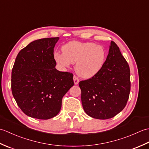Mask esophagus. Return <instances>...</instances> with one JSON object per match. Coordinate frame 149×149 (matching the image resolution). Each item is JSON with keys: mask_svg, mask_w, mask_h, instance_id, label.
<instances>
[{"mask_svg": "<svg viewBox=\"0 0 149 149\" xmlns=\"http://www.w3.org/2000/svg\"><path fill=\"white\" fill-rule=\"evenodd\" d=\"M74 82L75 84H77L79 83V79L77 78V77L75 76V75H74Z\"/></svg>", "mask_w": 149, "mask_h": 149, "instance_id": "34e87169", "label": "esophagus"}]
</instances>
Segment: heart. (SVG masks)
I'll list each match as a JSON object with an SVG mask.
<instances>
[{
  "label": "heart",
  "instance_id": "obj_1",
  "mask_svg": "<svg viewBox=\"0 0 149 149\" xmlns=\"http://www.w3.org/2000/svg\"><path fill=\"white\" fill-rule=\"evenodd\" d=\"M62 52L54 54L56 63L62 68L75 63V71L83 78L89 79L97 75L105 64L107 53L102 45L92 42L72 41L61 47Z\"/></svg>",
  "mask_w": 149,
  "mask_h": 149
}]
</instances>
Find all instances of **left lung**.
Returning <instances> with one entry per match:
<instances>
[{
    "instance_id": "8db88e82",
    "label": "left lung",
    "mask_w": 149,
    "mask_h": 149,
    "mask_svg": "<svg viewBox=\"0 0 149 149\" xmlns=\"http://www.w3.org/2000/svg\"><path fill=\"white\" fill-rule=\"evenodd\" d=\"M81 101L88 115L106 120L127 104L131 90L130 68L116 44L111 42L105 64L97 75L79 83Z\"/></svg>"
}]
</instances>
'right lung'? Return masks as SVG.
<instances>
[{"instance_id": "1", "label": "right lung", "mask_w": 149, "mask_h": 149, "mask_svg": "<svg viewBox=\"0 0 149 149\" xmlns=\"http://www.w3.org/2000/svg\"><path fill=\"white\" fill-rule=\"evenodd\" d=\"M58 37L40 39L22 49L11 72V91L26 115L47 120L59 113L63 96L74 86V75L55 66L54 48Z\"/></svg>"}]
</instances>
